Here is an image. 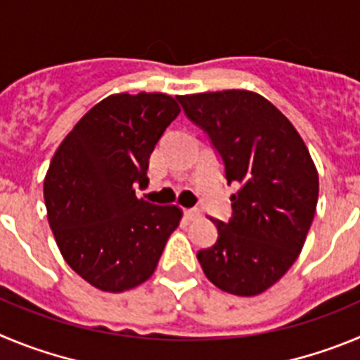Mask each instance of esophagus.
I'll return each mask as SVG.
<instances>
[{"instance_id": "1", "label": "esophagus", "mask_w": 360, "mask_h": 360, "mask_svg": "<svg viewBox=\"0 0 360 360\" xmlns=\"http://www.w3.org/2000/svg\"><path fill=\"white\" fill-rule=\"evenodd\" d=\"M199 215H200L199 210H195V208H192V210H184V217H186L188 220L197 219V217H199Z\"/></svg>"}]
</instances>
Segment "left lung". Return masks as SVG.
<instances>
[{
	"instance_id": "8db88e82",
	"label": "left lung",
	"mask_w": 360,
	"mask_h": 360,
	"mask_svg": "<svg viewBox=\"0 0 360 360\" xmlns=\"http://www.w3.org/2000/svg\"><path fill=\"white\" fill-rule=\"evenodd\" d=\"M208 132L224 161L229 222L213 220L219 238L197 252L204 274L235 296H258L300 257L316 215L319 177L305 141L273 103L248 89L177 96Z\"/></svg>"
}]
</instances>
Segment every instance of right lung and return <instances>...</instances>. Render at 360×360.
Returning a JSON list of instances; mask_svg holds the SVG:
<instances>
[{
  "label": "right lung",
  "mask_w": 360,
  "mask_h": 360,
  "mask_svg": "<svg viewBox=\"0 0 360 360\" xmlns=\"http://www.w3.org/2000/svg\"><path fill=\"white\" fill-rule=\"evenodd\" d=\"M181 112L165 93H116L91 108L53 154L44 177L48 222L66 264L103 292L154 274L179 226L176 204L138 199L152 150Z\"/></svg>",
  "instance_id": "obj_1"
}]
</instances>
